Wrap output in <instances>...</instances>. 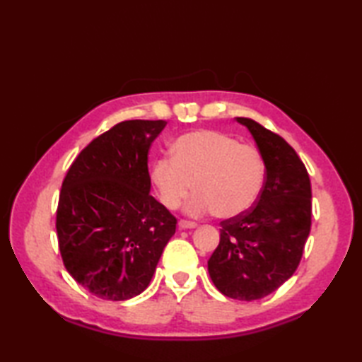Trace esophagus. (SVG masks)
Here are the masks:
<instances>
[{
  "instance_id": "obj_1",
  "label": "esophagus",
  "mask_w": 362,
  "mask_h": 362,
  "mask_svg": "<svg viewBox=\"0 0 362 362\" xmlns=\"http://www.w3.org/2000/svg\"><path fill=\"white\" fill-rule=\"evenodd\" d=\"M197 224L196 222H193V221H187V219H180L179 221V228H182V230H185V228H194Z\"/></svg>"
}]
</instances>
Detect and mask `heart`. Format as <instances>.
<instances>
[{
	"instance_id": "obj_1",
	"label": "heart",
	"mask_w": 362,
	"mask_h": 362,
	"mask_svg": "<svg viewBox=\"0 0 362 362\" xmlns=\"http://www.w3.org/2000/svg\"><path fill=\"white\" fill-rule=\"evenodd\" d=\"M173 157H158L151 180L168 210L179 209L193 187L197 193L187 204L191 216L216 211L235 218L255 204L264 185L266 165L252 144L218 130H196L177 138Z\"/></svg>"
}]
</instances>
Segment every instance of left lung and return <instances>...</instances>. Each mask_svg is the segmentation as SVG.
I'll return each instance as SVG.
<instances>
[{
    "mask_svg": "<svg viewBox=\"0 0 362 362\" xmlns=\"http://www.w3.org/2000/svg\"><path fill=\"white\" fill-rule=\"evenodd\" d=\"M250 130L266 165L263 189L250 209L221 222V240L209 274L222 294L252 302L291 279L311 230V182L303 161L280 135L250 118Z\"/></svg>",
    "mask_w": 362,
    "mask_h": 362,
    "instance_id": "1",
    "label": "left lung"
}]
</instances>
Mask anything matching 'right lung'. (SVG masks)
Returning <instances> with one entry per match:
<instances>
[{
  "label": "right lung",
  "instance_id": "obj_1",
  "mask_svg": "<svg viewBox=\"0 0 362 362\" xmlns=\"http://www.w3.org/2000/svg\"><path fill=\"white\" fill-rule=\"evenodd\" d=\"M166 121L129 119L74 158L60 189L56 228L62 261L91 294L119 302L149 286L177 219L153 199L152 141Z\"/></svg>",
  "mask_w": 362,
  "mask_h": 362
}]
</instances>
